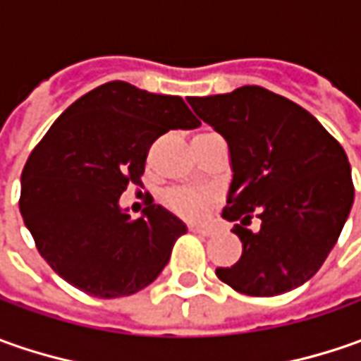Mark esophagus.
<instances>
[{"label":"esophagus","instance_id":"obj_1","mask_svg":"<svg viewBox=\"0 0 361 361\" xmlns=\"http://www.w3.org/2000/svg\"><path fill=\"white\" fill-rule=\"evenodd\" d=\"M190 233H197V235H202V237H211L215 231L213 227H201V225H192L190 227Z\"/></svg>","mask_w":361,"mask_h":361}]
</instances>
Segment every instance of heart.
Instances as JSON below:
<instances>
[{
	"label": "heart",
	"instance_id": "obj_1",
	"mask_svg": "<svg viewBox=\"0 0 361 361\" xmlns=\"http://www.w3.org/2000/svg\"><path fill=\"white\" fill-rule=\"evenodd\" d=\"M213 201V195L204 188H173L164 195L166 207L188 221L201 219L209 204Z\"/></svg>",
	"mask_w": 361,
	"mask_h": 361
}]
</instances>
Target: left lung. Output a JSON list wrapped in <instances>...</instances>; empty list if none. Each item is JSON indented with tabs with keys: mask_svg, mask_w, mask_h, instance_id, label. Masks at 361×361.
I'll use <instances>...</instances> for the list:
<instances>
[{
	"mask_svg": "<svg viewBox=\"0 0 361 361\" xmlns=\"http://www.w3.org/2000/svg\"><path fill=\"white\" fill-rule=\"evenodd\" d=\"M188 104L229 145L231 178L223 219L241 259L216 267L235 291L273 298L295 289L324 265L354 204L345 150L312 114L261 86L192 96ZM253 214L259 229H246Z\"/></svg>",
	"mask_w": 361,
	"mask_h": 361,
	"instance_id": "left-lung-1",
	"label": "left lung"
}]
</instances>
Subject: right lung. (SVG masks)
Segmentation results:
<instances>
[{
	"mask_svg": "<svg viewBox=\"0 0 361 361\" xmlns=\"http://www.w3.org/2000/svg\"><path fill=\"white\" fill-rule=\"evenodd\" d=\"M197 126L201 122L180 96L120 80L68 106L21 173V216L49 267L102 299L152 283L187 225L152 201L130 219L120 195L128 183H140L159 136Z\"/></svg>",
	"mask_w": 361,
	"mask_h": 361,
	"instance_id": "right-lung-1",
	"label": "right lung"
}]
</instances>
